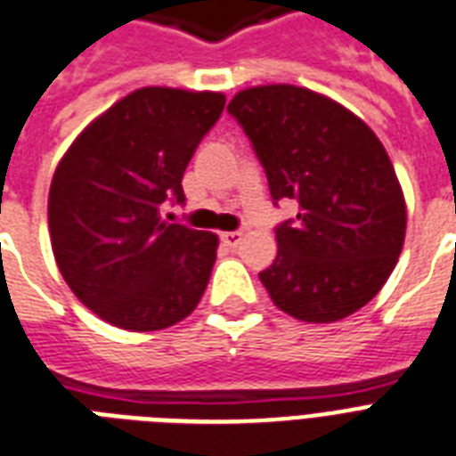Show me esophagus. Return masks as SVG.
<instances>
[{
  "mask_svg": "<svg viewBox=\"0 0 456 456\" xmlns=\"http://www.w3.org/2000/svg\"><path fill=\"white\" fill-rule=\"evenodd\" d=\"M220 239L227 248H236V246H240V240H243V232H224Z\"/></svg>",
  "mask_w": 456,
  "mask_h": 456,
  "instance_id": "1",
  "label": "esophagus"
}]
</instances>
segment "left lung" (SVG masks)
Returning <instances> with one entry per match:
<instances>
[{"mask_svg":"<svg viewBox=\"0 0 456 456\" xmlns=\"http://www.w3.org/2000/svg\"><path fill=\"white\" fill-rule=\"evenodd\" d=\"M227 110L253 140L273 201L299 203L260 272L272 302L305 323L356 314L394 272L408 227L384 144L361 117L305 86L243 88Z\"/></svg>","mask_w":456,"mask_h":456,"instance_id":"left-lung-1","label":"left lung"}]
</instances>
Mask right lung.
Listing matches in <instances>:
<instances>
[{
    "label": "right lung",
    "instance_id": "obj_1",
    "mask_svg": "<svg viewBox=\"0 0 456 456\" xmlns=\"http://www.w3.org/2000/svg\"><path fill=\"white\" fill-rule=\"evenodd\" d=\"M224 94L144 86L74 138L48 190V234L69 290L121 330H164L208 286L217 234L170 224L191 154L224 110Z\"/></svg>",
    "mask_w": 456,
    "mask_h": 456
}]
</instances>
